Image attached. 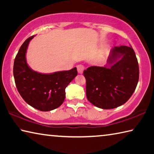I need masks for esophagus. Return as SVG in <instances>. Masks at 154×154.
I'll use <instances>...</instances> for the list:
<instances>
[{
    "instance_id": "obj_1",
    "label": "esophagus",
    "mask_w": 154,
    "mask_h": 154,
    "mask_svg": "<svg viewBox=\"0 0 154 154\" xmlns=\"http://www.w3.org/2000/svg\"><path fill=\"white\" fill-rule=\"evenodd\" d=\"M77 68L78 72H79V74H82L83 71H84V69H85L84 66H83V65H82V64H79V65H77Z\"/></svg>"
}]
</instances>
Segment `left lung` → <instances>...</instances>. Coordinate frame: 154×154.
Returning <instances> with one entry per match:
<instances>
[{
	"label": "left lung",
	"instance_id": "left-lung-1",
	"mask_svg": "<svg viewBox=\"0 0 154 154\" xmlns=\"http://www.w3.org/2000/svg\"><path fill=\"white\" fill-rule=\"evenodd\" d=\"M105 66H92L83 71L88 100L104 109L118 107L127 102L136 89L139 68L131 47L112 49Z\"/></svg>",
	"mask_w": 154,
	"mask_h": 154
}]
</instances>
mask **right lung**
I'll use <instances>...</instances> for the list:
<instances>
[{"label": "right lung", "instance_id": "right-lung-1", "mask_svg": "<svg viewBox=\"0 0 154 154\" xmlns=\"http://www.w3.org/2000/svg\"><path fill=\"white\" fill-rule=\"evenodd\" d=\"M26 40L15 56L14 76L17 89L22 98L31 106L41 111L59 107L65 98V88L77 76V68L69 71L42 74L34 71L26 60V53L30 40Z\"/></svg>", "mask_w": 154, "mask_h": 154}]
</instances>
